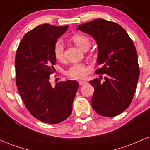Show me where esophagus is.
<instances>
[{"instance_id": "obj_1", "label": "esophagus", "mask_w": 150, "mask_h": 150, "mask_svg": "<svg viewBox=\"0 0 150 150\" xmlns=\"http://www.w3.org/2000/svg\"><path fill=\"white\" fill-rule=\"evenodd\" d=\"M86 83V81H83V80H80V81H79V84H80V86L84 85V84H85Z\"/></svg>"}]
</instances>
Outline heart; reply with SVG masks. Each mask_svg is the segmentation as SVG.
<instances>
[{
    "label": "heart",
    "instance_id": "1",
    "mask_svg": "<svg viewBox=\"0 0 150 150\" xmlns=\"http://www.w3.org/2000/svg\"><path fill=\"white\" fill-rule=\"evenodd\" d=\"M72 40L81 50L86 51L91 46V41L87 36L82 34H76L72 37ZM64 45L60 40L56 42L54 46V54L58 60L64 58ZM87 66L84 64H73L66 71L68 77L73 79H82L85 77L87 71Z\"/></svg>",
    "mask_w": 150,
    "mask_h": 150
}]
</instances>
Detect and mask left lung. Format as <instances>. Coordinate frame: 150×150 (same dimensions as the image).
Segmentation results:
<instances>
[{
    "instance_id": "left-lung-1",
    "label": "left lung",
    "mask_w": 150,
    "mask_h": 150,
    "mask_svg": "<svg viewBox=\"0 0 150 150\" xmlns=\"http://www.w3.org/2000/svg\"><path fill=\"white\" fill-rule=\"evenodd\" d=\"M77 30L94 38L97 63L101 66L96 73L106 74L103 82L98 78L89 81L94 87L91 106L101 116H117L131 104L138 84L140 69L134 44L120 25L103 19L79 25Z\"/></svg>"
}]
</instances>
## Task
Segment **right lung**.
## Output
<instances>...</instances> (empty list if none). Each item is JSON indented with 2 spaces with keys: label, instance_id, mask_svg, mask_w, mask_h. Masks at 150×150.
Returning a JSON list of instances; mask_svg holds the SVG:
<instances>
[{
  "label": "right lung",
  "instance_id": "add662e5",
  "mask_svg": "<svg viewBox=\"0 0 150 150\" xmlns=\"http://www.w3.org/2000/svg\"><path fill=\"white\" fill-rule=\"evenodd\" d=\"M68 26L40 25L23 36L15 57L16 84L23 103L36 119L52 124L71 115L78 82L66 80L54 87L50 82L56 58L54 46Z\"/></svg>",
  "mask_w": 150,
  "mask_h": 150
}]
</instances>
